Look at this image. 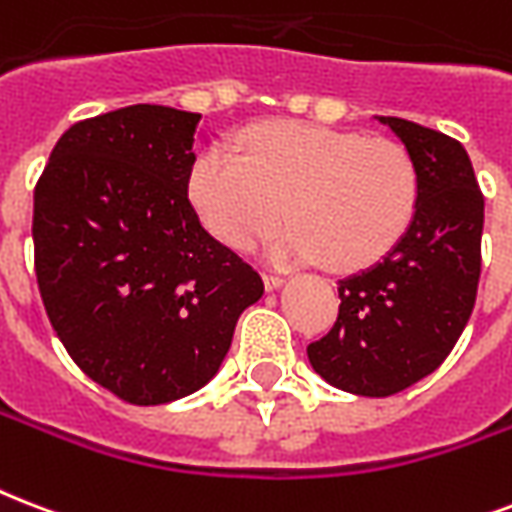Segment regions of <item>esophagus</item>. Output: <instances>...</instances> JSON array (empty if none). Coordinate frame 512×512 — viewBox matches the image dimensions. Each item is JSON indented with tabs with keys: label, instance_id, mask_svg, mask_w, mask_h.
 I'll use <instances>...</instances> for the list:
<instances>
[{
	"label": "esophagus",
	"instance_id": "obj_1",
	"mask_svg": "<svg viewBox=\"0 0 512 512\" xmlns=\"http://www.w3.org/2000/svg\"><path fill=\"white\" fill-rule=\"evenodd\" d=\"M263 284H265V290L273 292V290H279L284 284L282 276H276V273H263Z\"/></svg>",
	"mask_w": 512,
	"mask_h": 512
}]
</instances>
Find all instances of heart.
<instances>
[{"label": "heart", "mask_w": 512, "mask_h": 512, "mask_svg": "<svg viewBox=\"0 0 512 512\" xmlns=\"http://www.w3.org/2000/svg\"><path fill=\"white\" fill-rule=\"evenodd\" d=\"M187 193L214 236L252 249L282 214L292 225L265 249L276 265L325 260L360 271L389 255L419 206V169L392 139L268 120L241 136V155L222 144L195 158ZM285 209H281V204Z\"/></svg>", "instance_id": "obj_1"}]
</instances>
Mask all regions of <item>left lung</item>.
<instances>
[{"instance_id": "left-lung-1", "label": "left lung", "mask_w": 512, "mask_h": 512, "mask_svg": "<svg viewBox=\"0 0 512 512\" xmlns=\"http://www.w3.org/2000/svg\"><path fill=\"white\" fill-rule=\"evenodd\" d=\"M419 169L411 228L373 268L338 282L333 330L308 343L327 384L389 397L440 368L473 314L481 279L483 193L451 136L403 117H378Z\"/></svg>"}]
</instances>
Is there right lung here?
<instances>
[{
	"instance_id": "add662e5",
	"label": "right lung",
	"mask_w": 512,
	"mask_h": 512,
	"mask_svg": "<svg viewBox=\"0 0 512 512\" xmlns=\"http://www.w3.org/2000/svg\"><path fill=\"white\" fill-rule=\"evenodd\" d=\"M201 115L134 104L74 123L34 187V268L77 368L131 405L212 381L263 279L187 198Z\"/></svg>"
}]
</instances>
